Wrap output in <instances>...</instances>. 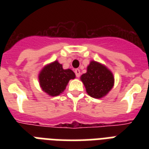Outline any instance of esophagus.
I'll return each instance as SVG.
<instances>
[{"label": "esophagus", "instance_id": "1", "mask_svg": "<svg viewBox=\"0 0 149 149\" xmlns=\"http://www.w3.org/2000/svg\"><path fill=\"white\" fill-rule=\"evenodd\" d=\"M74 72H75V74H76V76H77V77H78V78H79V77H80V70H79V69H76Z\"/></svg>", "mask_w": 149, "mask_h": 149}]
</instances>
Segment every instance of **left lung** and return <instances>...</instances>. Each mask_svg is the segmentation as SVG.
<instances>
[{"label":"left lung","instance_id":"1","mask_svg":"<svg viewBox=\"0 0 149 149\" xmlns=\"http://www.w3.org/2000/svg\"><path fill=\"white\" fill-rule=\"evenodd\" d=\"M81 80L87 93L94 98L104 97L113 86L112 72L95 61H92L87 66V72L82 75Z\"/></svg>","mask_w":149,"mask_h":149}]
</instances>
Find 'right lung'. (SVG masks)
I'll return each instance as SVG.
<instances>
[{
  "instance_id": "1",
  "label": "right lung",
  "mask_w": 149,
  "mask_h": 149,
  "mask_svg": "<svg viewBox=\"0 0 149 149\" xmlns=\"http://www.w3.org/2000/svg\"><path fill=\"white\" fill-rule=\"evenodd\" d=\"M38 78L42 91L54 97L63 92L70 79L75 78V73L70 69L63 70V65L55 61L43 68Z\"/></svg>"
}]
</instances>
